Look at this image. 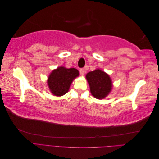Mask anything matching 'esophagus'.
<instances>
[{
    "instance_id": "1",
    "label": "esophagus",
    "mask_w": 159,
    "mask_h": 159,
    "mask_svg": "<svg viewBox=\"0 0 159 159\" xmlns=\"http://www.w3.org/2000/svg\"><path fill=\"white\" fill-rule=\"evenodd\" d=\"M85 73V70L84 68H81L80 70V74L81 75H84Z\"/></svg>"
}]
</instances>
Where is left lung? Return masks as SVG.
Instances as JSON below:
<instances>
[{
    "label": "left lung",
    "instance_id": "obj_1",
    "mask_svg": "<svg viewBox=\"0 0 159 159\" xmlns=\"http://www.w3.org/2000/svg\"><path fill=\"white\" fill-rule=\"evenodd\" d=\"M91 93L95 98L101 99L107 97L112 89V81L109 75L99 69L86 74Z\"/></svg>",
    "mask_w": 159,
    "mask_h": 159
}]
</instances>
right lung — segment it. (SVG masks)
<instances>
[{
    "label": "right lung",
    "instance_id": "1",
    "mask_svg": "<svg viewBox=\"0 0 159 159\" xmlns=\"http://www.w3.org/2000/svg\"><path fill=\"white\" fill-rule=\"evenodd\" d=\"M79 71L75 68H66L60 66L53 70L47 80L48 85L52 94L61 96L68 92L73 80L79 76Z\"/></svg>",
    "mask_w": 159,
    "mask_h": 159
}]
</instances>
